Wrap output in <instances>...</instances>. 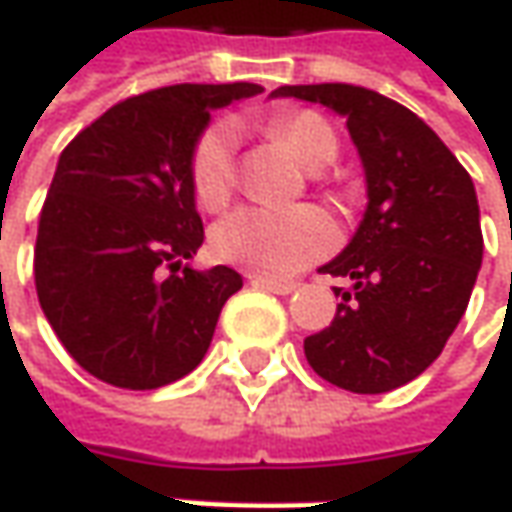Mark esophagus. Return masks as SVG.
Here are the masks:
<instances>
[{
  "instance_id": "1",
  "label": "esophagus",
  "mask_w": 512,
  "mask_h": 512,
  "mask_svg": "<svg viewBox=\"0 0 512 512\" xmlns=\"http://www.w3.org/2000/svg\"><path fill=\"white\" fill-rule=\"evenodd\" d=\"M249 280H252V286L272 291V294H289V291L297 289L294 283H283V280H272V277H260V274H252Z\"/></svg>"
}]
</instances>
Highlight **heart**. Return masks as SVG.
I'll return each mask as SVG.
<instances>
[{
  "instance_id": "obj_1",
  "label": "heart",
  "mask_w": 512,
  "mask_h": 512,
  "mask_svg": "<svg viewBox=\"0 0 512 512\" xmlns=\"http://www.w3.org/2000/svg\"><path fill=\"white\" fill-rule=\"evenodd\" d=\"M266 127L311 169L328 164L337 152L331 124L311 110L272 115ZM235 155L238 133L229 121H215L198 135L189 155V181L201 206L218 209L229 201L235 189ZM209 243L221 260L246 272L289 277L337 246V223L317 206H243L215 223Z\"/></svg>"
}]
</instances>
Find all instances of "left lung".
Instances as JSON below:
<instances>
[{
	"mask_svg": "<svg viewBox=\"0 0 512 512\" xmlns=\"http://www.w3.org/2000/svg\"><path fill=\"white\" fill-rule=\"evenodd\" d=\"M272 96L345 115L368 181L357 235L320 269L351 289H334L343 300L331 326L306 337V360L345 391H394L442 354L467 309L485 249L473 181L394 98L354 84H286Z\"/></svg>",
	"mask_w": 512,
	"mask_h": 512,
	"instance_id": "8db88e82",
	"label": "left lung"
}]
</instances>
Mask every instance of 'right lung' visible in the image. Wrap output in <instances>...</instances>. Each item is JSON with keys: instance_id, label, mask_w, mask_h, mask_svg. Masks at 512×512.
<instances>
[{"instance_id": "obj_1", "label": "right lung", "mask_w": 512, "mask_h": 512, "mask_svg": "<svg viewBox=\"0 0 512 512\" xmlns=\"http://www.w3.org/2000/svg\"><path fill=\"white\" fill-rule=\"evenodd\" d=\"M260 90L249 81L147 90L64 147L39 215L33 277L47 323L87 374L152 391L203 360L243 280L229 266H184L203 243L189 155L209 110Z\"/></svg>"}]
</instances>
